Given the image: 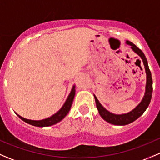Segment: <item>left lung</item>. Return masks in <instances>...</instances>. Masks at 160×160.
<instances>
[{
	"label": "left lung",
	"instance_id": "left-lung-1",
	"mask_svg": "<svg viewBox=\"0 0 160 160\" xmlns=\"http://www.w3.org/2000/svg\"><path fill=\"white\" fill-rule=\"evenodd\" d=\"M126 43L128 45L131 46L132 49L135 52L136 54L141 57L142 59L143 64H144L145 70H146V92H145V95L143 97L142 100L141 102L132 111L130 112L126 113V114H115L113 113L110 112L108 110H106L104 107L101 104L99 101L98 100L97 97L94 95V99L95 102H96L97 108H98V111H99L100 115L101 116L104 120L106 122H109V123L112 124V125H128V124L132 123L134 121L136 120L137 118L140 117L146 108L149 106L150 101L152 98V74L150 72V70L149 68V65H148L147 59H146V56L144 53L142 52L141 49H138L135 44H133L131 42L127 40Z\"/></svg>",
	"mask_w": 160,
	"mask_h": 160
}]
</instances>
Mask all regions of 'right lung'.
<instances>
[{
    "label": "right lung",
    "mask_w": 160,
    "mask_h": 160,
    "mask_svg": "<svg viewBox=\"0 0 160 160\" xmlns=\"http://www.w3.org/2000/svg\"><path fill=\"white\" fill-rule=\"evenodd\" d=\"M75 86H73L72 88V90H71L70 94H69L68 98H67L66 100L65 103L62 105V107L61 108L60 110L54 114L53 115H52L51 117L47 118L46 119H42V120H38V121H35V120H29V119L25 118L22 117V116L18 115V117L20 118L22 120H23L24 122H25L26 123L30 124V125H34V126H37V127H47V126H50V125H53L55 124L58 123L60 121H62L64 118L67 116V114H68V112L70 110V108L72 106V101H73L74 96H75Z\"/></svg>",
    "instance_id": "1"
}]
</instances>
